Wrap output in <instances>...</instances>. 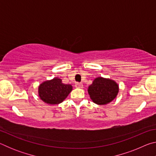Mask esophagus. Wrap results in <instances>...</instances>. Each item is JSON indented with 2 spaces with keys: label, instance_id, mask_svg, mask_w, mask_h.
I'll list each match as a JSON object with an SVG mask.
<instances>
[{
  "label": "esophagus",
  "instance_id": "34e87169",
  "mask_svg": "<svg viewBox=\"0 0 156 156\" xmlns=\"http://www.w3.org/2000/svg\"><path fill=\"white\" fill-rule=\"evenodd\" d=\"M75 87L76 88H83V84L82 83H76L75 84Z\"/></svg>",
  "mask_w": 156,
  "mask_h": 156
}]
</instances>
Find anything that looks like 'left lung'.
I'll list each match as a JSON object with an SVG mask.
<instances>
[{"label": "left lung", "mask_w": 156, "mask_h": 156, "mask_svg": "<svg viewBox=\"0 0 156 156\" xmlns=\"http://www.w3.org/2000/svg\"><path fill=\"white\" fill-rule=\"evenodd\" d=\"M119 91V86L109 78L98 77L88 87V93L94 103L105 105L114 100Z\"/></svg>", "instance_id": "1"}]
</instances>
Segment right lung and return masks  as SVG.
<instances>
[{"instance_id": "right-lung-1", "label": "right lung", "mask_w": 156, "mask_h": 156, "mask_svg": "<svg viewBox=\"0 0 156 156\" xmlns=\"http://www.w3.org/2000/svg\"><path fill=\"white\" fill-rule=\"evenodd\" d=\"M73 87L71 84H65L58 78L42 83L38 87V96L44 102L49 105H58L65 100Z\"/></svg>"}]
</instances>
